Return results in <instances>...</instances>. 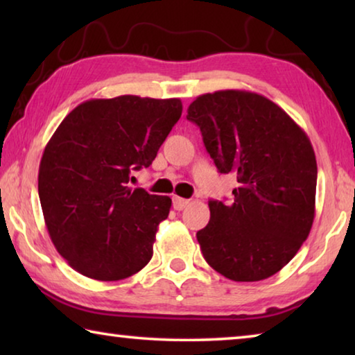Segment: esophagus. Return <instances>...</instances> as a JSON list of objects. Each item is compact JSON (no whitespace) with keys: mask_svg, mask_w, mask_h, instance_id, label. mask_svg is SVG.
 I'll list each match as a JSON object with an SVG mask.
<instances>
[{"mask_svg":"<svg viewBox=\"0 0 355 355\" xmlns=\"http://www.w3.org/2000/svg\"><path fill=\"white\" fill-rule=\"evenodd\" d=\"M172 203H173V208L178 209V211H182L183 208H186L189 205V200L188 199H182V197H173L172 199Z\"/></svg>","mask_w":355,"mask_h":355,"instance_id":"obj_1","label":"esophagus"}]
</instances>
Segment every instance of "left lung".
Returning <instances> with one entry per match:
<instances>
[{
	"mask_svg": "<svg viewBox=\"0 0 355 355\" xmlns=\"http://www.w3.org/2000/svg\"><path fill=\"white\" fill-rule=\"evenodd\" d=\"M186 119L202 131L220 173H232L233 202L209 200L197 232L203 258L235 282L271 277L291 261L315 219L318 167L305 131L260 94L218 91L197 97Z\"/></svg>",
	"mask_w": 355,
	"mask_h": 355,
	"instance_id": "left-lung-1",
	"label": "left lung"
}]
</instances>
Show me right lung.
Instances as JSON below:
<instances>
[{
	"label": "right lung",
	"mask_w": 355,
	"mask_h": 355,
	"mask_svg": "<svg viewBox=\"0 0 355 355\" xmlns=\"http://www.w3.org/2000/svg\"><path fill=\"white\" fill-rule=\"evenodd\" d=\"M180 98L120 95L78 105L48 141L39 197L56 250L71 268L101 282L139 272L153 255L171 197L130 188L182 116Z\"/></svg>",
	"instance_id": "obj_1"
}]
</instances>
